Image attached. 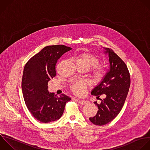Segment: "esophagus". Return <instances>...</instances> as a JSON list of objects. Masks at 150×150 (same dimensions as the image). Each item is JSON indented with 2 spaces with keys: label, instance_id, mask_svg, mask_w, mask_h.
<instances>
[{
  "label": "esophagus",
  "instance_id": "esophagus-1",
  "mask_svg": "<svg viewBox=\"0 0 150 150\" xmlns=\"http://www.w3.org/2000/svg\"><path fill=\"white\" fill-rule=\"evenodd\" d=\"M77 101H78L79 103V104H81V105H84V104H86V103H87V101H86V100H80V99H79V98H77Z\"/></svg>",
  "mask_w": 150,
  "mask_h": 150
}]
</instances>
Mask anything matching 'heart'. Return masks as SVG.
<instances>
[{
    "label": "heart",
    "mask_w": 150,
    "mask_h": 150,
    "mask_svg": "<svg viewBox=\"0 0 150 150\" xmlns=\"http://www.w3.org/2000/svg\"><path fill=\"white\" fill-rule=\"evenodd\" d=\"M76 65H80L87 67L88 69L91 66H96L98 63V59L92 54L88 52L80 53L75 56ZM107 72L105 67L103 66H97L93 70V76L96 81H101ZM86 83L84 80L79 81L73 84L71 90L77 95H82L85 92Z\"/></svg>",
    "instance_id": "b5f03b06"
}]
</instances>
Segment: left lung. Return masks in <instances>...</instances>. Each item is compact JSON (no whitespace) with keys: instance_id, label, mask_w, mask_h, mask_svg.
<instances>
[{"instance_id":"1","label":"left lung","mask_w":150,"mask_h":150,"mask_svg":"<svg viewBox=\"0 0 150 150\" xmlns=\"http://www.w3.org/2000/svg\"><path fill=\"white\" fill-rule=\"evenodd\" d=\"M103 53L108 55L109 67L101 81L91 90V94L99 96L105 95L101 103H94L98 110L90 121L95 125H103L111 121L120 112L130 86V76L125 63L111 49L105 47Z\"/></svg>"}]
</instances>
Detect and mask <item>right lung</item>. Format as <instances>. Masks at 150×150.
Segmentation results:
<instances>
[{
    "instance_id": "1",
    "label": "right lung",
    "mask_w": 150,
    "mask_h": 150,
    "mask_svg": "<svg viewBox=\"0 0 150 150\" xmlns=\"http://www.w3.org/2000/svg\"><path fill=\"white\" fill-rule=\"evenodd\" d=\"M71 48L64 45L44 47L26 64L23 73L22 89L26 105L38 121L48 123L59 120L65 105L71 100L62 94L60 97L48 90V82L55 77L56 64Z\"/></svg>"
}]
</instances>
